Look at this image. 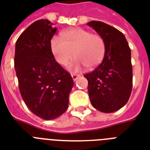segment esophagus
Instances as JSON below:
<instances>
[{
    "label": "esophagus",
    "instance_id": "obj_1",
    "mask_svg": "<svg viewBox=\"0 0 150 150\" xmlns=\"http://www.w3.org/2000/svg\"><path fill=\"white\" fill-rule=\"evenodd\" d=\"M79 76V75H77V74H71V77H72V79L74 81H76Z\"/></svg>",
    "mask_w": 150,
    "mask_h": 150
}]
</instances>
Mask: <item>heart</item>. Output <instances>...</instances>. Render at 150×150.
<instances>
[{
    "label": "heart",
    "mask_w": 150,
    "mask_h": 150,
    "mask_svg": "<svg viewBox=\"0 0 150 150\" xmlns=\"http://www.w3.org/2000/svg\"><path fill=\"white\" fill-rule=\"evenodd\" d=\"M61 36H54L50 42L52 53L61 65H66L75 55L77 58L69 65L71 69H79L82 64L93 68L104 57L105 42L98 34L75 28L63 32Z\"/></svg>",
    "instance_id": "heart-1"
}]
</instances>
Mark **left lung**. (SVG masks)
<instances>
[{
	"label": "left lung",
	"instance_id": "8db88e82",
	"mask_svg": "<svg viewBox=\"0 0 150 150\" xmlns=\"http://www.w3.org/2000/svg\"><path fill=\"white\" fill-rule=\"evenodd\" d=\"M105 42L104 57L97 68L84 75L88 80L89 100L94 108L112 113L128 102L132 89L131 49L124 34L104 22L87 23Z\"/></svg>",
	"mask_w": 150,
	"mask_h": 150
}]
</instances>
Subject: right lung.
<instances>
[{
  "label": "right lung",
  "instance_id": "1",
  "mask_svg": "<svg viewBox=\"0 0 150 150\" xmlns=\"http://www.w3.org/2000/svg\"><path fill=\"white\" fill-rule=\"evenodd\" d=\"M57 27L47 19L30 25L15 43V68L20 93L36 116L53 120L66 111L73 79L54 58L50 41Z\"/></svg>",
  "mask_w": 150,
  "mask_h": 150
}]
</instances>
